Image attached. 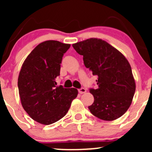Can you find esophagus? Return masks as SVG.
Instances as JSON below:
<instances>
[{
    "label": "esophagus",
    "mask_w": 152,
    "mask_h": 152,
    "mask_svg": "<svg viewBox=\"0 0 152 152\" xmlns=\"http://www.w3.org/2000/svg\"><path fill=\"white\" fill-rule=\"evenodd\" d=\"M86 92V89L84 88H80V89H78V93L80 94H84Z\"/></svg>",
    "instance_id": "34e87169"
}]
</instances>
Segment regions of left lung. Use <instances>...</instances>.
I'll use <instances>...</instances> for the list:
<instances>
[{
  "label": "left lung",
  "mask_w": 152,
  "mask_h": 152,
  "mask_svg": "<svg viewBox=\"0 0 152 152\" xmlns=\"http://www.w3.org/2000/svg\"><path fill=\"white\" fill-rule=\"evenodd\" d=\"M83 56V64L97 76L98 88H90L94 102L88 106L94 116L114 121L128 110L136 83L128 60L119 50L100 38H91L72 45Z\"/></svg>",
  "instance_id": "8db88e82"
}]
</instances>
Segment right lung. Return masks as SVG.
<instances>
[{
	"label": "right lung",
	"mask_w": 152,
	"mask_h": 152,
	"mask_svg": "<svg viewBox=\"0 0 152 152\" xmlns=\"http://www.w3.org/2000/svg\"><path fill=\"white\" fill-rule=\"evenodd\" d=\"M70 44L46 41L38 45L23 64L18 78L23 108L34 121L55 123L66 114L78 95L76 88L56 86L64 54Z\"/></svg>",
	"instance_id": "1"
}]
</instances>
